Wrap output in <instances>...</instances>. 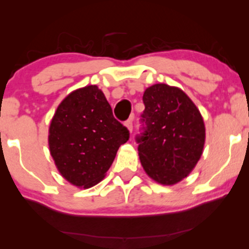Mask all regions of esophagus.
Returning a JSON list of instances; mask_svg holds the SVG:
<instances>
[{
    "mask_svg": "<svg viewBox=\"0 0 249 249\" xmlns=\"http://www.w3.org/2000/svg\"><path fill=\"white\" fill-rule=\"evenodd\" d=\"M132 122H133V118L127 119V121L125 122V126H126V127L128 128V131H130V132H132V130H133V124H132Z\"/></svg>",
    "mask_w": 249,
    "mask_h": 249,
    "instance_id": "esophagus-1",
    "label": "esophagus"
}]
</instances>
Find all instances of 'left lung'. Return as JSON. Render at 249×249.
Segmentation results:
<instances>
[{
  "label": "left lung",
  "instance_id": "obj_1",
  "mask_svg": "<svg viewBox=\"0 0 249 249\" xmlns=\"http://www.w3.org/2000/svg\"><path fill=\"white\" fill-rule=\"evenodd\" d=\"M139 159L147 176L174 185L192 172L202 154L205 124L200 111L179 88L154 84L142 96Z\"/></svg>",
  "mask_w": 249,
  "mask_h": 249
}]
</instances>
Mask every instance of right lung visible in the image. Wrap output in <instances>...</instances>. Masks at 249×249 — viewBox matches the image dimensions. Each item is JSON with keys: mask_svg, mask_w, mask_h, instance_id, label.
<instances>
[{"mask_svg": "<svg viewBox=\"0 0 249 249\" xmlns=\"http://www.w3.org/2000/svg\"><path fill=\"white\" fill-rule=\"evenodd\" d=\"M128 130L112 115L97 85L72 91L57 107L49 127V148L57 170L77 187L95 186L105 177Z\"/></svg>", "mask_w": 249, "mask_h": 249, "instance_id": "right-lung-1", "label": "right lung"}]
</instances>
